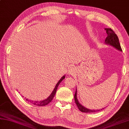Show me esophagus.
Wrapping results in <instances>:
<instances>
[{"label": "esophagus", "instance_id": "1", "mask_svg": "<svg viewBox=\"0 0 129 129\" xmlns=\"http://www.w3.org/2000/svg\"><path fill=\"white\" fill-rule=\"evenodd\" d=\"M75 72H76V69H75V68L74 67H71L69 69V71H68V74L69 75H73L74 74V73H75Z\"/></svg>", "mask_w": 129, "mask_h": 129}]
</instances>
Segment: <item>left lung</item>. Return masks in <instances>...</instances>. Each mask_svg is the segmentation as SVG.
Returning a JSON list of instances; mask_svg holds the SVG:
<instances>
[{
	"label": "left lung",
	"instance_id": "1",
	"mask_svg": "<svg viewBox=\"0 0 129 129\" xmlns=\"http://www.w3.org/2000/svg\"><path fill=\"white\" fill-rule=\"evenodd\" d=\"M105 31L107 32V34H108V36L105 40V43L108 45L111 46L115 48L117 50H118L120 51H122V49L120 46V43L119 42V39L117 35L115 34L113 30H112L111 28H105ZM77 89L76 91V93L74 94V100L76 102V104H77V107H78L79 110L82 112H84V113H94V112L99 111L100 110H102L103 109H88L87 108L83 106L82 105L79 103L78 99H77Z\"/></svg>",
	"mask_w": 129,
	"mask_h": 129
}]
</instances>
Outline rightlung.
Returning <instances> with one entry per match:
<instances>
[{"label": "right lung", "instance_id": "obj_1", "mask_svg": "<svg viewBox=\"0 0 129 129\" xmlns=\"http://www.w3.org/2000/svg\"><path fill=\"white\" fill-rule=\"evenodd\" d=\"M65 78V75H64V76H62L61 77V78L60 80L58 81V82L57 83L55 87L54 88V90H53L52 93H51V95L49 96L47 98V99L42 100V101H33V100H29L28 99H26V100L27 101L29 102L30 103H31V104H34L35 105H37V106L42 107V106H45V105H47L48 103H50L52 100L53 98V97H54V96L55 95L56 92V90H57L58 85H59V84Z\"/></svg>", "mask_w": 129, "mask_h": 129}]
</instances>
